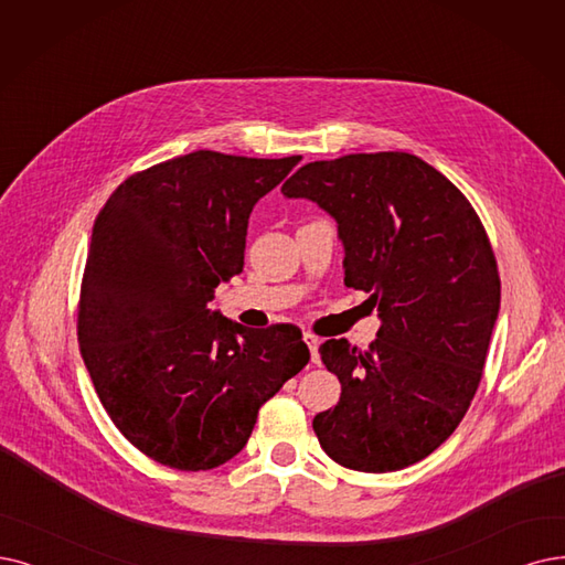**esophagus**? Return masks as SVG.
<instances>
[{"mask_svg":"<svg viewBox=\"0 0 565 565\" xmlns=\"http://www.w3.org/2000/svg\"><path fill=\"white\" fill-rule=\"evenodd\" d=\"M303 341H306V345H308V350H310L312 364H320V354H318L320 338H318V335H312V333H303Z\"/></svg>","mask_w":565,"mask_h":565,"instance_id":"obj_1","label":"esophagus"}]
</instances>
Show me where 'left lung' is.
<instances>
[{
  "label": "left lung",
  "instance_id": "8db88e82",
  "mask_svg": "<svg viewBox=\"0 0 565 565\" xmlns=\"http://www.w3.org/2000/svg\"><path fill=\"white\" fill-rule=\"evenodd\" d=\"M338 224L345 285L369 291L380 329L369 350L320 345L341 380L315 415L324 452L345 468L390 472L422 461L463 419L499 318L501 278L478 213L411 152L310 162L282 185Z\"/></svg>",
  "mask_w": 565,
  "mask_h": 565
}]
</instances>
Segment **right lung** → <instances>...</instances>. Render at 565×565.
<instances>
[{
    "label": "right lung",
    "instance_id": "obj_1",
    "mask_svg": "<svg viewBox=\"0 0 565 565\" xmlns=\"http://www.w3.org/2000/svg\"><path fill=\"white\" fill-rule=\"evenodd\" d=\"M299 162L196 150L129 175L95 220L81 354L113 424L157 463H227L308 364L299 327L245 329L209 308L243 270L255 204Z\"/></svg>",
    "mask_w": 565,
    "mask_h": 565
}]
</instances>
